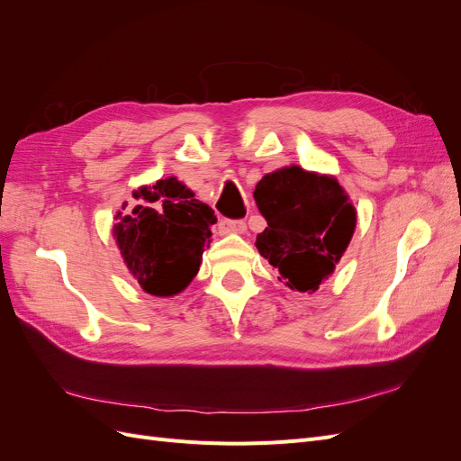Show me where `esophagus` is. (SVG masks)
Listing matches in <instances>:
<instances>
[{
    "mask_svg": "<svg viewBox=\"0 0 461 461\" xmlns=\"http://www.w3.org/2000/svg\"><path fill=\"white\" fill-rule=\"evenodd\" d=\"M222 229L229 232H236V234H244L246 232V222L244 221H232V219H225L221 222Z\"/></svg>",
    "mask_w": 461,
    "mask_h": 461,
    "instance_id": "obj_1",
    "label": "esophagus"
}]
</instances>
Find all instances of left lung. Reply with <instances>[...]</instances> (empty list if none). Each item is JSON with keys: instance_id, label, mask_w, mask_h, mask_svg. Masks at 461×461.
Instances as JSON below:
<instances>
[{"instance_id": "8db88e82", "label": "left lung", "mask_w": 461, "mask_h": 461, "mask_svg": "<svg viewBox=\"0 0 461 461\" xmlns=\"http://www.w3.org/2000/svg\"><path fill=\"white\" fill-rule=\"evenodd\" d=\"M254 198L267 227L258 234L259 254L278 269L288 288L319 290L350 244L357 213L332 175L298 165L265 175Z\"/></svg>"}]
</instances>
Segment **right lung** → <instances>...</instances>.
<instances>
[{"label": "right lung", "instance_id": "right-lung-1", "mask_svg": "<svg viewBox=\"0 0 461 461\" xmlns=\"http://www.w3.org/2000/svg\"><path fill=\"white\" fill-rule=\"evenodd\" d=\"M131 215L117 213L113 239L136 283L151 296L180 294L198 275L217 217L176 176L134 192Z\"/></svg>", "mask_w": 461, "mask_h": 461}]
</instances>
